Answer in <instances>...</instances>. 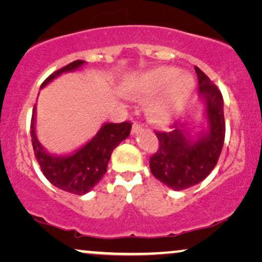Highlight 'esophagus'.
Here are the masks:
<instances>
[{
  "label": "esophagus",
  "mask_w": 262,
  "mask_h": 262,
  "mask_svg": "<svg viewBox=\"0 0 262 262\" xmlns=\"http://www.w3.org/2000/svg\"><path fill=\"white\" fill-rule=\"evenodd\" d=\"M142 131V125L138 123H135L132 125V135H137L138 132Z\"/></svg>",
  "instance_id": "34e87169"
}]
</instances>
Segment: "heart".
Wrapping results in <instances>:
<instances>
[{
  "mask_svg": "<svg viewBox=\"0 0 262 262\" xmlns=\"http://www.w3.org/2000/svg\"><path fill=\"white\" fill-rule=\"evenodd\" d=\"M194 89V78L179 73L174 67H157L132 78L125 93L132 98H146L161 92L150 103L149 111L157 120L169 121L182 110Z\"/></svg>",
  "mask_w": 262,
  "mask_h": 262,
  "instance_id": "1",
  "label": "heart"
}]
</instances>
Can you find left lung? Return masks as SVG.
<instances>
[{
	"label": "left lung",
	"instance_id": "8db88e82",
	"mask_svg": "<svg viewBox=\"0 0 262 262\" xmlns=\"http://www.w3.org/2000/svg\"><path fill=\"white\" fill-rule=\"evenodd\" d=\"M199 96L204 105V124L199 131L188 121L177 123L169 132H155L160 148L150 157V170L174 191L202 182L213 170L224 144V102L220 89L194 67Z\"/></svg>",
	"mask_w": 262,
	"mask_h": 262
}]
</instances>
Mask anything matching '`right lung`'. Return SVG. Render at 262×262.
Instances as JSON below:
<instances>
[{
  "instance_id": "1",
  "label": "right lung",
  "mask_w": 262,
  "mask_h": 262,
  "mask_svg": "<svg viewBox=\"0 0 262 262\" xmlns=\"http://www.w3.org/2000/svg\"><path fill=\"white\" fill-rule=\"evenodd\" d=\"M84 60H75L50 75L40 88L52 82L62 74L78 70ZM37 103L31 120V137L33 150L42 174L53 186L73 194L83 195L98 185L107 170L112 151L130 136L132 125L127 121L120 124L105 123L91 141L75 151L66 155L51 154L40 144L35 132Z\"/></svg>"
}]
</instances>
